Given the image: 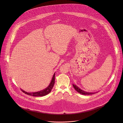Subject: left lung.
Segmentation results:
<instances>
[{
	"label": "left lung",
	"mask_w": 123,
	"mask_h": 123,
	"mask_svg": "<svg viewBox=\"0 0 123 123\" xmlns=\"http://www.w3.org/2000/svg\"><path fill=\"white\" fill-rule=\"evenodd\" d=\"M73 86L74 88L75 89V90H76L78 92H79V93H80V94H83V95H92V94H93L95 93L85 92V91H83V90L80 89V88H79V87H78L77 86H76L75 85H73Z\"/></svg>",
	"instance_id": "8db88e82"
}]
</instances>
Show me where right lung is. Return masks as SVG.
Here are the masks:
<instances>
[{
    "label": "right lung",
    "instance_id": "obj_1",
    "mask_svg": "<svg viewBox=\"0 0 123 123\" xmlns=\"http://www.w3.org/2000/svg\"><path fill=\"white\" fill-rule=\"evenodd\" d=\"M54 83H55V73L54 74V75L53 76L52 81H51L49 86H48V87L47 88H46L44 90H41L40 91L36 92H33V93H28V92L24 91L23 90H22L21 89V91H22L23 92H24L25 94H27L29 96H35V97L44 96H45V95L48 94L49 93L51 92L52 88L53 87Z\"/></svg>",
    "mask_w": 123,
    "mask_h": 123
}]
</instances>
